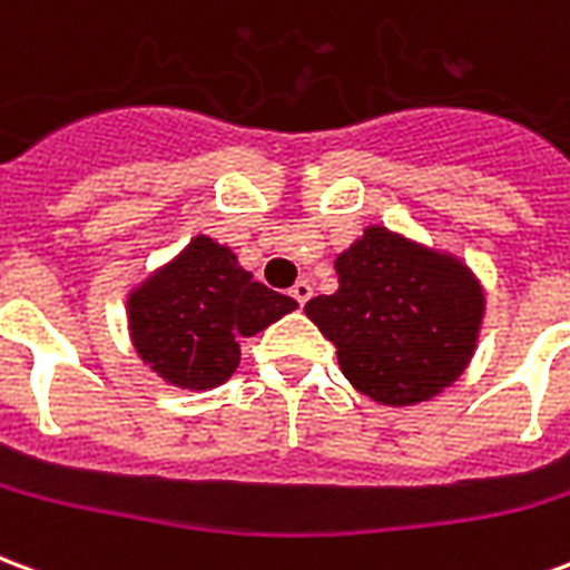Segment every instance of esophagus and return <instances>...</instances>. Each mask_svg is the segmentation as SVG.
<instances>
[{
  "label": "esophagus",
  "mask_w": 570,
  "mask_h": 570,
  "mask_svg": "<svg viewBox=\"0 0 570 570\" xmlns=\"http://www.w3.org/2000/svg\"><path fill=\"white\" fill-rule=\"evenodd\" d=\"M311 293H314V289H311L308 281H296V286L289 289V296L296 298L298 305H305V302H308V298H311Z\"/></svg>",
  "instance_id": "obj_1"
}]
</instances>
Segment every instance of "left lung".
<instances>
[{"label":"left lung","mask_w":570,"mask_h":570,"mask_svg":"<svg viewBox=\"0 0 570 570\" xmlns=\"http://www.w3.org/2000/svg\"><path fill=\"white\" fill-rule=\"evenodd\" d=\"M338 289L305 305L357 394L419 406L452 387L476 354L485 286L461 256L366 225L335 256Z\"/></svg>","instance_id":"left-lung-1"}]
</instances>
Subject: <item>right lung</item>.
<instances>
[{
    "label": "right lung",
    "mask_w": 570,
    "mask_h": 570,
    "mask_svg": "<svg viewBox=\"0 0 570 570\" xmlns=\"http://www.w3.org/2000/svg\"><path fill=\"white\" fill-rule=\"evenodd\" d=\"M296 308V298L253 281L235 249L210 235H195L174 259L146 274L125 305L137 357L179 391L228 382L240 363V338Z\"/></svg>",
    "instance_id": "obj_1"
}]
</instances>
